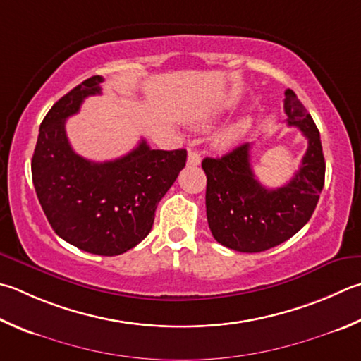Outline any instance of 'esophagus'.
I'll return each instance as SVG.
<instances>
[{"label": "esophagus", "mask_w": 361, "mask_h": 361, "mask_svg": "<svg viewBox=\"0 0 361 361\" xmlns=\"http://www.w3.org/2000/svg\"><path fill=\"white\" fill-rule=\"evenodd\" d=\"M200 164V154L194 149H189L188 153V166H199Z\"/></svg>", "instance_id": "esophagus-1"}]
</instances>
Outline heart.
<instances>
[{"label":"heart","instance_id":"obj_1","mask_svg":"<svg viewBox=\"0 0 361 361\" xmlns=\"http://www.w3.org/2000/svg\"><path fill=\"white\" fill-rule=\"evenodd\" d=\"M249 128V121L247 120H241L237 124H233L232 128H228L224 134L221 135V143H231L235 139H238L241 134L246 133V129Z\"/></svg>","mask_w":361,"mask_h":361}]
</instances>
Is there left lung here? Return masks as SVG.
<instances>
[{
    "label": "left lung",
    "mask_w": 361,
    "mask_h": 361,
    "mask_svg": "<svg viewBox=\"0 0 361 361\" xmlns=\"http://www.w3.org/2000/svg\"><path fill=\"white\" fill-rule=\"evenodd\" d=\"M287 124L307 139L300 169L287 185L268 189L255 178L251 145L222 158H205L207 219L214 240L240 252H262L284 243L303 227L324 189L325 159L316 123L292 90H286Z\"/></svg>",
    "instance_id": "8db88e82"
}]
</instances>
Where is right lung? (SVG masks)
<instances>
[{
	"mask_svg": "<svg viewBox=\"0 0 361 361\" xmlns=\"http://www.w3.org/2000/svg\"><path fill=\"white\" fill-rule=\"evenodd\" d=\"M93 75L64 94L41 123L32 185L58 237L91 254L118 255L147 237L159 200L186 166V149H152L145 140L121 158L93 162L72 149L66 118L101 94Z\"/></svg>",
	"mask_w": 361,
	"mask_h": 361,
	"instance_id": "add662e5",
	"label": "right lung"
}]
</instances>
